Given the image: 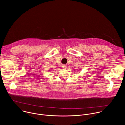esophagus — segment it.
<instances>
[{
  "label": "esophagus",
  "mask_w": 125,
  "mask_h": 125,
  "mask_svg": "<svg viewBox=\"0 0 125 125\" xmlns=\"http://www.w3.org/2000/svg\"><path fill=\"white\" fill-rule=\"evenodd\" d=\"M62 67L63 69H66L67 68V66L66 65H63Z\"/></svg>",
  "instance_id": "34e87169"
}]
</instances>
